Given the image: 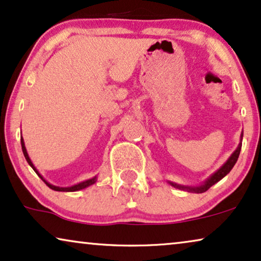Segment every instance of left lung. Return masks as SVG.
Returning a JSON list of instances; mask_svg holds the SVG:
<instances>
[{"mask_svg":"<svg viewBox=\"0 0 261 261\" xmlns=\"http://www.w3.org/2000/svg\"><path fill=\"white\" fill-rule=\"evenodd\" d=\"M242 138V135H241ZM241 145L242 144H239L238 148L235 149V152L233 153V154L230 155V158L227 160L226 163H224V165L221 167V169L219 171H216L215 173L213 174L212 177L209 178L208 180L205 181L204 184L201 185V187H196V188H187V187H180V185H177V184H173L174 188H179V189H185V190H189V191H192V192H197V194H202V192H205L206 190H208L209 188H212L214 184L217 183V181L222 179V178L226 176V174H228L230 172V170L233 169V166L235 165V163L238 162V158H239V154H240V151H241Z\"/></svg>","mask_w":261,"mask_h":261,"instance_id":"1","label":"left lung"}]
</instances>
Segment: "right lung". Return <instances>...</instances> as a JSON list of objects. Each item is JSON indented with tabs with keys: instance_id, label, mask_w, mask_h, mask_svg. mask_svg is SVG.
I'll return each instance as SVG.
<instances>
[{
	"instance_id": "1",
	"label": "right lung",
	"mask_w": 261,
	"mask_h": 261,
	"mask_svg": "<svg viewBox=\"0 0 261 261\" xmlns=\"http://www.w3.org/2000/svg\"><path fill=\"white\" fill-rule=\"evenodd\" d=\"M21 147H22L23 155H24V158H26L27 163L30 164V165L32 166V169H33V170L35 171V172H37L38 176L40 177L41 179L45 181V184L47 185V187H48L49 189H52V190H56V191H78V190H82V189H84V188L89 187V185L94 184L95 181H96V177H94V178H91V179H88V180H85V181H82V183H80V184H76V185H73V187H70V188H59V187H55V185H52V184L47 183V181H46V180L44 179V178H42V177L40 176V174L38 173V171L35 170L34 165H33V164H32V162H31L30 156H28V154H27V151H26V147H24V144H23V140H22V138H21Z\"/></svg>"
}]
</instances>
